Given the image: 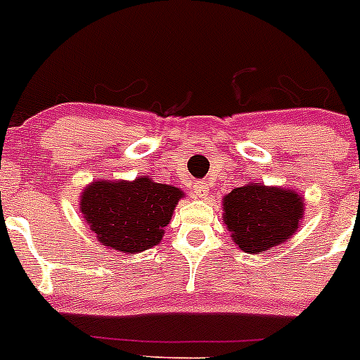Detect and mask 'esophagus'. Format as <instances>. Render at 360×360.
Returning <instances> with one entry per match:
<instances>
[{
  "instance_id": "34e87169",
  "label": "esophagus",
  "mask_w": 360,
  "mask_h": 360,
  "mask_svg": "<svg viewBox=\"0 0 360 360\" xmlns=\"http://www.w3.org/2000/svg\"><path fill=\"white\" fill-rule=\"evenodd\" d=\"M193 189H195V195L198 196V198H205L209 193V187L203 182H196L195 186H193Z\"/></svg>"
}]
</instances>
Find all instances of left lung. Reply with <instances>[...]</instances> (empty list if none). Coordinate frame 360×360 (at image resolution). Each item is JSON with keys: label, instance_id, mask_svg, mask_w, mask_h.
<instances>
[{"label": "left lung", "instance_id": "obj_1", "mask_svg": "<svg viewBox=\"0 0 360 360\" xmlns=\"http://www.w3.org/2000/svg\"><path fill=\"white\" fill-rule=\"evenodd\" d=\"M303 198L279 187H236L224 200V221L240 249L263 252L297 231L303 218Z\"/></svg>", "mask_w": 360, "mask_h": 360}]
</instances>
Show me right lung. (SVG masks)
<instances>
[{"label":"right lung","instance_id":"obj_1","mask_svg":"<svg viewBox=\"0 0 360 360\" xmlns=\"http://www.w3.org/2000/svg\"><path fill=\"white\" fill-rule=\"evenodd\" d=\"M184 193L146 178L94 182L82 193L81 211L98 241L113 250L141 252L162 240Z\"/></svg>","mask_w":360,"mask_h":360}]
</instances>
